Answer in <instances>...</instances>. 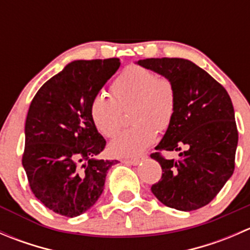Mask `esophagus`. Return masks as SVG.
<instances>
[{"instance_id":"esophagus-1","label":"esophagus","mask_w":250,"mask_h":250,"mask_svg":"<svg viewBox=\"0 0 250 250\" xmlns=\"http://www.w3.org/2000/svg\"><path fill=\"white\" fill-rule=\"evenodd\" d=\"M143 160V158L138 157V158H130V160H123V162L127 163V165H132V166H137L139 165L140 161Z\"/></svg>"}]
</instances>
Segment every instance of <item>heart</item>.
I'll return each instance as SVG.
<instances>
[{
	"label": "heart",
	"instance_id": "heart-1",
	"mask_svg": "<svg viewBox=\"0 0 250 250\" xmlns=\"http://www.w3.org/2000/svg\"><path fill=\"white\" fill-rule=\"evenodd\" d=\"M113 98L98 94L90 102L89 113L100 134L112 138L123 123V111L130 110L134 125L111 143V152L121 157H137L172 125L176 111L173 82L146 67L130 66L110 87Z\"/></svg>",
	"mask_w": 250,
	"mask_h": 250
}]
</instances>
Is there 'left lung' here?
<instances>
[{
    "label": "left lung",
    "mask_w": 250,
    "mask_h": 250,
    "mask_svg": "<svg viewBox=\"0 0 250 250\" xmlns=\"http://www.w3.org/2000/svg\"><path fill=\"white\" fill-rule=\"evenodd\" d=\"M138 64L169 78L176 92L172 125L150 155L162 168V176L151 191L169 208H202L214 200L234 170L238 130L230 95L190 60L150 58ZM162 150L182 152L176 160H167Z\"/></svg>",
    "instance_id": "1"
}]
</instances>
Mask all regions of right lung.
<instances>
[{
	"label": "right lung",
	"mask_w": 250,
	"mask_h": 250,
	"mask_svg": "<svg viewBox=\"0 0 250 250\" xmlns=\"http://www.w3.org/2000/svg\"><path fill=\"white\" fill-rule=\"evenodd\" d=\"M118 58L76 60L39 89L25 122L22 167L32 193L54 213L74 218L92 208L107 170L106 141L90 118V102L120 67Z\"/></svg>",
	"instance_id": "right-lung-1"
}]
</instances>
